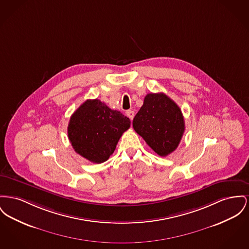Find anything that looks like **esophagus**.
<instances>
[{
    "instance_id": "obj_1",
    "label": "esophagus",
    "mask_w": 249,
    "mask_h": 249,
    "mask_svg": "<svg viewBox=\"0 0 249 249\" xmlns=\"http://www.w3.org/2000/svg\"><path fill=\"white\" fill-rule=\"evenodd\" d=\"M126 115H127V117H129L131 120H132L133 117H134V112L132 111V110H128V111L126 112Z\"/></svg>"
}]
</instances>
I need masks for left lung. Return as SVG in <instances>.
I'll use <instances>...</instances> for the list:
<instances>
[{
    "label": "left lung",
    "mask_w": 249,
    "mask_h": 249,
    "mask_svg": "<svg viewBox=\"0 0 249 249\" xmlns=\"http://www.w3.org/2000/svg\"><path fill=\"white\" fill-rule=\"evenodd\" d=\"M132 127L158 155L165 157L178 146L185 125L179 107L163 93H150L132 120Z\"/></svg>",
    "instance_id": "obj_1"
}]
</instances>
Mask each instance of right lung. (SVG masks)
<instances>
[{
    "instance_id": "obj_1",
    "label": "right lung",
    "mask_w": 249,
    "mask_h": 249,
    "mask_svg": "<svg viewBox=\"0 0 249 249\" xmlns=\"http://www.w3.org/2000/svg\"><path fill=\"white\" fill-rule=\"evenodd\" d=\"M131 120L119 111L110 109L100 100H88L70 119L69 139L74 150L88 161L101 163L114 153Z\"/></svg>"
}]
</instances>
